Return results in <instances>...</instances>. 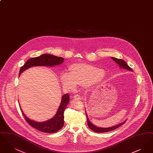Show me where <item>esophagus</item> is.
I'll return each instance as SVG.
<instances>
[{"label": "esophagus", "mask_w": 153, "mask_h": 153, "mask_svg": "<svg viewBox=\"0 0 153 153\" xmlns=\"http://www.w3.org/2000/svg\"><path fill=\"white\" fill-rule=\"evenodd\" d=\"M73 98H74V99H76V100H80V99H81V97H80V95H74Z\"/></svg>", "instance_id": "1"}]
</instances>
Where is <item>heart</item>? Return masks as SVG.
<instances>
[{
	"mask_svg": "<svg viewBox=\"0 0 153 153\" xmlns=\"http://www.w3.org/2000/svg\"><path fill=\"white\" fill-rule=\"evenodd\" d=\"M105 74L104 70L93 65L77 63L69 67V73H61L60 80L63 86L69 90H74L77 85L88 88L102 80Z\"/></svg>",
	"mask_w": 153,
	"mask_h": 153,
	"instance_id": "obj_1",
	"label": "heart"
}]
</instances>
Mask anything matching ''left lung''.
<instances>
[{"instance_id": "1", "label": "left lung", "mask_w": 153, "mask_h": 153, "mask_svg": "<svg viewBox=\"0 0 153 153\" xmlns=\"http://www.w3.org/2000/svg\"><path fill=\"white\" fill-rule=\"evenodd\" d=\"M111 58H112L115 62H117V64H118V65L119 66L120 69H126V70L130 71H131V72L132 71V70L131 68L127 64L123 59H118V58H115V57H111ZM85 114H86L87 117V123L89 128L91 130H92V131H94V132H96L101 133V132H107L112 131L114 130L117 129L118 127H119L120 126H122L126 122V120H125V121H124L123 122H122L121 123H119V124H117L116 126H112V127H107V128L99 127L95 126L94 124L91 123V122L89 120V118L88 117V115L86 111H85Z\"/></svg>"}]
</instances>
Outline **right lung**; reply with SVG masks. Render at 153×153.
Instances as JSON below:
<instances>
[{
    "label": "right lung",
    "instance_id": "1",
    "mask_svg": "<svg viewBox=\"0 0 153 153\" xmlns=\"http://www.w3.org/2000/svg\"><path fill=\"white\" fill-rule=\"evenodd\" d=\"M64 58L57 57L49 54H44L40 56L31 58L28 59L25 65L20 69L19 76L21 75L25 71L30 68L38 66H54L59 65L62 64ZM69 102V96L66 94L62 96L61 103L58 107L56 115L46 121L39 122L31 120L25 115L20 107L22 114L26 122L33 127L39 131L46 133H54L59 131L64 124V112L67 104Z\"/></svg>",
    "mask_w": 153,
    "mask_h": 153
}]
</instances>
